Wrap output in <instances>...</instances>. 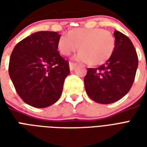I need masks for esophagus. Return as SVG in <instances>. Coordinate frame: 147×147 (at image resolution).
I'll use <instances>...</instances> for the list:
<instances>
[{
  "label": "esophagus",
  "instance_id": "esophagus-1",
  "mask_svg": "<svg viewBox=\"0 0 147 147\" xmlns=\"http://www.w3.org/2000/svg\"><path fill=\"white\" fill-rule=\"evenodd\" d=\"M77 64L74 63V62H69V67H70L71 71H73L75 69V67H76Z\"/></svg>",
  "mask_w": 147,
  "mask_h": 147
}]
</instances>
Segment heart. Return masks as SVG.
<instances>
[{"mask_svg": "<svg viewBox=\"0 0 147 147\" xmlns=\"http://www.w3.org/2000/svg\"><path fill=\"white\" fill-rule=\"evenodd\" d=\"M80 49L76 59L91 65L105 64L113 56L116 39L113 34L102 28H74L63 34L57 42V48L63 56H69Z\"/></svg>", "mask_w": 147, "mask_h": 147, "instance_id": "obj_1", "label": "heart"}]
</instances>
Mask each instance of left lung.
<instances>
[{"label":"left lung","instance_id":"1","mask_svg":"<svg viewBox=\"0 0 147 147\" xmlns=\"http://www.w3.org/2000/svg\"><path fill=\"white\" fill-rule=\"evenodd\" d=\"M116 47L105 64L88 68L84 77L86 94L100 104H110L126 95L132 86L138 67V56L129 38L114 31Z\"/></svg>","mask_w":147,"mask_h":147}]
</instances>
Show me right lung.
I'll return each instance as SVG.
<instances>
[{
	"mask_svg": "<svg viewBox=\"0 0 147 147\" xmlns=\"http://www.w3.org/2000/svg\"><path fill=\"white\" fill-rule=\"evenodd\" d=\"M60 37L57 32L38 31L17 43L11 53L9 76L19 96L30 106L48 107L62 94L70 68L57 51Z\"/></svg>",
	"mask_w": 147,
	"mask_h": 147,
	"instance_id": "right-lung-1",
	"label": "right lung"
}]
</instances>
